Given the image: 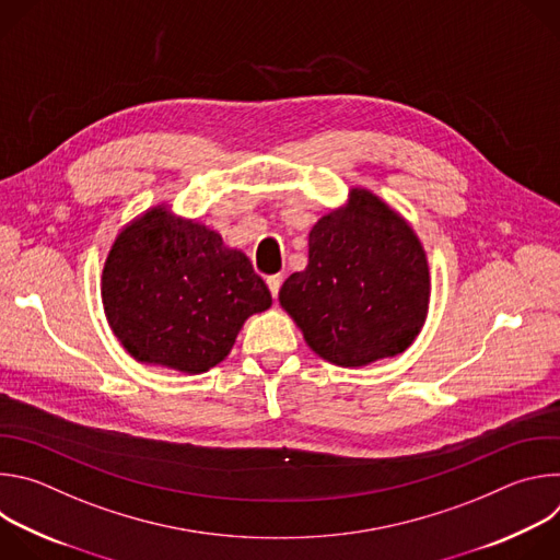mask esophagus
<instances>
[{"instance_id":"34e87169","label":"esophagus","mask_w":560,"mask_h":560,"mask_svg":"<svg viewBox=\"0 0 560 560\" xmlns=\"http://www.w3.org/2000/svg\"><path fill=\"white\" fill-rule=\"evenodd\" d=\"M266 283H268V288H270V294L277 299V296H279V288H281V283H283V277H281V275H272V277L266 279Z\"/></svg>"}]
</instances>
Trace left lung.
I'll use <instances>...</instances> for the list:
<instances>
[{
    "mask_svg": "<svg viewBox=\"0 0 560 560\" xmlns=\"http://www.w3.org/2000/svg\"><path fill=\"white\" fill-rule=\"evenodd\" d=\"M303 272L279 301L305 343L330 363L359 368L401 354L425 324L430 270L408 221L370 190L310 230Z\"/></svg>",
    "mask_w": 560,
    "mask_h": 560,
    "instance_id": "1",
    "label": "left lung"
}]
</instances>
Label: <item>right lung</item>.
<instances>
[{
    "label": "right lung",
    "mask_w": 560,
    "mask_h": 560,
    "mask_svg": "<svg viewBox=\"0 0 560 560\" xmlns=\"http://www.w3.org/2000/svg\"><path fill=\"white\" fill-rule=\"evenodd\" d=\"M108 324L141 363L199 374L221 363L272 296L250 259L164 206L126 225L102 275Z\"/></svg>",
    "instance_id": "right-lung-1"
}]
</instances>
